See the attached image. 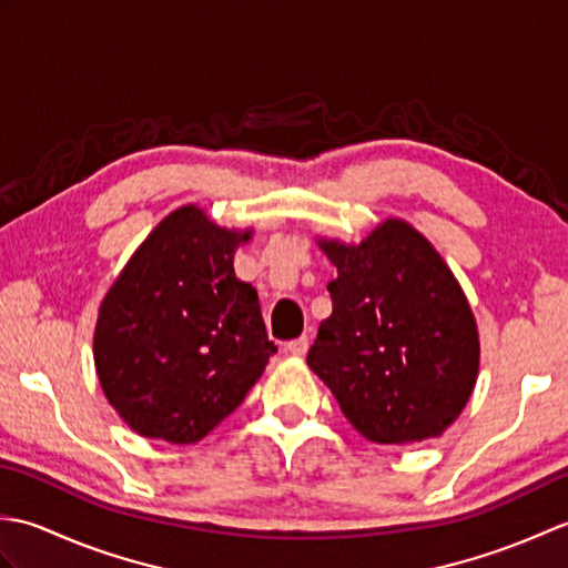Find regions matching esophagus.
Segmentation results:
<instances>
[{
  "mask_svg": "<svg viewBox=\"0 0 568 568\" xmlns=\"http://www.w3.org/2000/svg\"><path fill=\"white\" fill-rule=\"evenodd\" d=\"M307 348H310L307 336H300V339H293V342L285 344V354H291V356H305Z\"/></svg>",
  "mask_w": 568,
  "mask_h": 568,
  "instance_id": "esophagus-1",
  "label": "esophagus"
}]
</instances>
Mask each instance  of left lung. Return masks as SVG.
I'll return each instance as SVG.
<instances>
[{"label":"left lung","instance_id":"left-lung-1","mask_svg":"<svg viewBox=\"0 0 568 568\" xmlns=\"http://www.w3.org/2000/svg\"><path fill=\"white\" fill-rule=\"evenodd\" d=\"M317 246L336 277L307 366L366 439L405 446L442 437L480 366L478 324L456 275L400 216L358 244L317 236Z\"/></svg>","mask_w":568,"mask_h":568}]
</instances>
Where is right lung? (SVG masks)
<instances>
[{"label":"right lung","mask_w":568,"mask_h":568,"mask_svg":"<svg viewBox=\"0 0 568 568\" xmlns=\"http://www.w3.org/2000/svg\"><path fill=\"white\" fill-rule=\"evenodd\" d=\"M253 229L183 204L143 239L94 324L102 393L141 437L195 444L232 415L268 358L258 293L234 273Z\"/></svg>","instance_id":"obj_1"}]
</instances>
